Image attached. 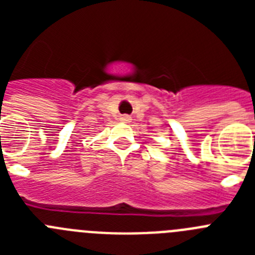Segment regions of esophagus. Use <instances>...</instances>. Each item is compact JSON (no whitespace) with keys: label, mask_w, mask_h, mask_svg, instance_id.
Listing matches in <instances>:
<instances>
[{"label":"esophagus","mask_w":255,"mask_h":255,"mask_svg":"<svg viewBox=\"0 0 255 255\" xmlns=\"http://www.w3.org/2000/svg\"><path fill=\"white\" fill-rule=\"evenodd\" d=\"M123 121H125V123H128V121H130V117L129 116H123Z\"/></svg>","instance_id":"34e87169"}]
</instances>
